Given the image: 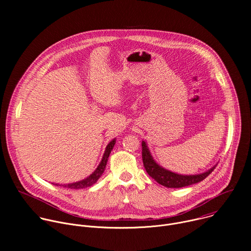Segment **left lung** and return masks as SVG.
Listing matches in <instances>:
<instances>
[{
    "instance_id": "obj_1",
    "label": "left lung",
    "mask_w": 251,
    "mask_h": 251,
    "mask_svg": "<svg viewBox=\"0 0 251 251\" xmlns=\"http://www.w3.org/2000/svg\"><path fill=\"white\" fill-rule=\"evenodd\" d=\"M142 159L146 172L156 182L167 188H183L201 182L217 167L213 166L204 173L198 175H180L164 169L153 159L147 143L142 141Z\"/></svg>"
}]
</instances>
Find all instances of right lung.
<instances>
[{
  "mask_svg": "<svg viewBox=\"0 0 251 251\" xmlns=\"http://www.w3.org/2000/svg\"><path fill=\"white\" fill-rule=\"evenodd\" d=\"M116 143V139H113L108 145H107L106 149H105V152H104V155L102 157V160L100 162V164L98 165V167L96 168V170L89 176H87L86 178H84V180H81L79 182H75V183H71V184H64V185H59V184H54L55 186H62L64 188H68V189H74V190H78V189H84V188H88V187H91L93 184H95L98 178L102 176L104 170H105V167H106V164H107V161H108V158H109V155L115 145Z\"/></svg>",
  "mask_w": 251,
  "mask_h": 251,
  "instance_id": "1",
  "label": "right lung"
}]
</instances>
